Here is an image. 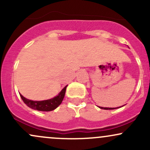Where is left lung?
Returning a JSON list of instances; mask_svg holds the SVG:
<instances>
[{"label": "left lung", "mask_w": 150, "mask_h": 150, "mask_svg": "<svg viewBox=\"0 0 150 150\" xmlns=\"http://www.w3.org/2000/svg\"><path fill=\"white\" fill-rule=\"evenodd\" d=\"M122 106H119V107H116V108H108V107H101V106H99V108H101V109H105V110H111V109H116V108H120V107H122Z\"/></svg>", "instance_id": "1"}]
</instances>
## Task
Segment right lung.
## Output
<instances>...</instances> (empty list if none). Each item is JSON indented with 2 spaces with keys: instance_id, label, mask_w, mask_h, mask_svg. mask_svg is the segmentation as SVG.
<instances>
[{
  "instance_id": "add662e5",
  "label": "right lung",
  "mask_w": 150,
  "mask_h": 150,
  "mask_svg": "<svg viewBox=\"0 0 150 150\" xmlns=\"http://www.w3.org/2000/svg\"><path fill=\"white\" fill-rule=\"evenodd\" d=\"M67 86L68 85L65 86L64 88L62 89L57 96L52 98V99H47V100L33 101L28 99H26L22 94H20V95L22 98V101H24V103L27 106L32 108V109L37 110V111H51L56 109L62 103L63 98L65 97Z\"/></svg>"
}]
</instances>
